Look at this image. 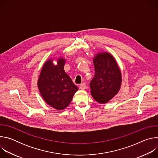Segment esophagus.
I'll use <instances>...</instances> for the list:
<instances>
[{
    "label": "esophagus",
    "mask_w": 158,
    "mask_h": 158,
    "mask_svg": "<svg viewBox=\"0 0 158 158\" xmlns=\"http://www.w3.org/2000/svg\"><path fill=\"white\" fill-rule=\"evenodd\" d=\"M79 87V89H81L82 90H84L86 88V85L85 83H82V84H80Z\"/></svg>",
    "instance_id": "esophagus-1"
}]
</instances>
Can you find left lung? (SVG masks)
Returning a JSON list of instances; mask_svg holds the SVG:
<instances>
[{
  "instance_id": "left-lung-1",
  "label": "left lung",
  "mask_w": 158,
  "mask_h": 158,
  "mask_svg": "<svg viewBox=\"0 0 158 158\" xmlns=\"http://www.w3.org/2000/svg\"><path fill=\"white\" fill-rule=\"evenodd\" d=\"M95 74L90 82L91 94L99 103L105 104L121 89L122 74L114 57L108 52H98L93 57Z\"/></svg>"
}]
</instances>
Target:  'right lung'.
I'll return each instance as SVG.
<instances>
[{
    "label": "right lung",
    "mask_w": 158,
    "mask_h": 158,
    "mask_svg": "<svg viewBox=\"0 0 158 158\" xmlns=\"http://www.w3.org/2000/svg\"><path fill=\"white\" fill-rule=\"evenodd\" d=\"M50 58L44 64L37 80V86L44 101L60 110L68 106L78 87L64 71L65 59L56 58L57 64Z\"/></svg>",
    "instance_id": "obj_1"
}]
</instances>
